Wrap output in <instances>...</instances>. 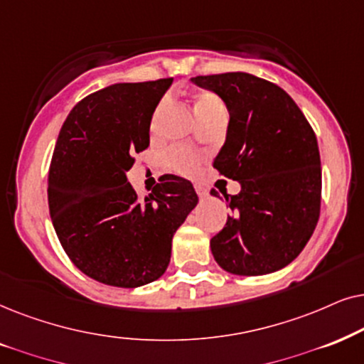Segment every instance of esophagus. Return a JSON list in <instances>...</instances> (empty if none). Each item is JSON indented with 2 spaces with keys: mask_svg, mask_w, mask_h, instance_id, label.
<instances>
[{
  "mask_svg": "<svg viewBox=\"0 0 364 364\" xmlns=\"http://www.w3.org/2000/svg\"><path fill=\"white\" fill-rule=\"evenodd\" d=\"M195 190H196L198 196H200L201 200H205V198H208V190H206L205 186H201V185H196V186H195Z\"/></svg>",
  "mask_w": 364,
  "mask_h": 364,
  "instance_id": "1",
  "label": "esophagus"
}]
</instances>
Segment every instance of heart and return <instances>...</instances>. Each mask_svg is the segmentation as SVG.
<instances>
[{
    "label": "heart",
    "mask_w": 364,
    "mask_h": 364,
    "mask_svg": "<svg viewBox=\"0 0 364 364\" xmlns=\"http://www.w3.org/2000/svg\"><path fill=\"white\" fill-rule=\"evenodd\" d=\"M164 108V103H161L154 111L153 114V128L156 126V121L159 118V114H161V111ZM218 109H223V105L221 101L216 98L215 95L211 93H200L196 96L195 100V113L198 118H203V116L210 114V113H215ZM168 163L171 164L174 169H178V171H193L198 166V163H200V158H198V154H195L190 149H171V151L168 153Z\"/></svg>",
    "instance_id": "heart-1"
}]
</instances>
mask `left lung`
<instances>
[{"mask_svg": "<svg viewBox=\"0 0 364 364\" xmlns=\"http://www.w3.org/2000/svg\"><path fill=\"white\" fill-rule=\"evenodd\" d=\"M191 81L225 101L230 123L213 166L241 185L238 195H225L231 215L210 241L211 253L231 274L274 273L301 253L319 218L314 132L287 91L250 73Z\"/></svg>", "mask_w": 364, "mask_h": 364, "instance_id": "obj_1", "label": "left lung"}]
</instances>
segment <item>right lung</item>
<instances>
[{
  "mask_svg": "<svg viewBox=\"0 0 364 364\" xmlns=\"http://www.w3.org/2000/svg\"><path fill=\"white\" fill-rule=\"evenodd\" d=\"M173 80L118 83L81 100L61 126L48 205L58 240L86 276L138 288L164 274L174 232L198 205L188 179L166 174L139 200L126 173L149 146L154 109Z\"/></svg>",
  "mask_w": 364,
  "mask_h": 364,
  "instance_id": "obj_1",
  "label": "right lung"
}]
</instances>
